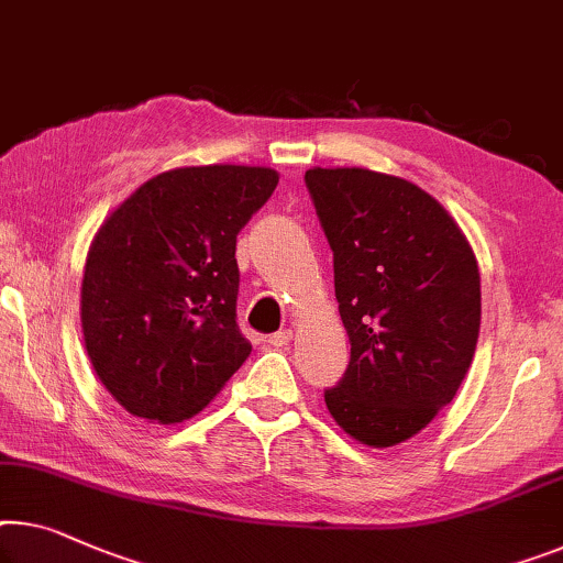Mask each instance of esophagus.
I'll return each mask as SVG.
<instances>
[{
  "instance_id": "obj_1",
  "label": "esophagus",
  "mask_w": 563,
  "mask_h": 563,
  "mask_svg": "<svg viewBox=\"0 0 563 563\" xmlns=\"http://www.w3.org/2000/svg\"><path fill=\"white\" fill-rule=\"evenodd\" d=\"M292 341V331L290 329H280L278 333H273L271 339H267V343H271V346H288V343Z\"/></svg>"
}]
</instances>
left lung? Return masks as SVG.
Returning <instances> with one entry per match:
<instances>
[{"mask_svg": "<svg viewBox=\"0 0 563 563\" xmlns=\"http://www.w3.org/2000/svg\"><path fill=\"white\" fill-rule=\"evenodd\" d=\"M333 250L351 362L325 389L335 424L368 448L407 442L450 405L481 333V271L438 199L401 176L306 172Z\"/></svg>", "mask_w": 563, "mask_h": 563, "instance_id": "8db88e82", "label": "left lung"}]
</instances>
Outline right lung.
Segmentation results:
<instances>
[{
	"label": "right lung",
	"mask_w": 563,
	"mask_h": 563,
	"mask_svg": "<svg viewBox=\"0 0 563 563\" xmlns=\"http://www.w3.org/2000/svg\"><path fill=\"white\" fill-rule=\"evenodd\" d=\"M278 179L271 166H179L151 176L100 224L80 285L82 341L129 415L184 422L250 356L234 321V247Z\"/></svg>",
	"instance_id": "add662e5"
}]
</instances>
